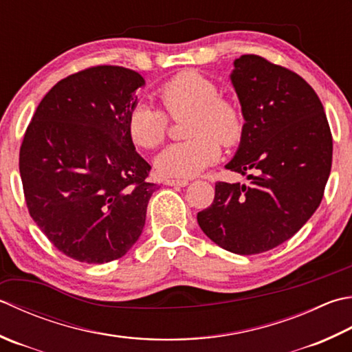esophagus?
I'll list each match as a JSON object with an SVG mask.
<instances>
[{"instance_id": "obj_1", "label": "esophagus", "mask_w": 352, "mask_h": 352, "mask_svg": "<svg viewBox=\"0 0 352 352\" xmlns=\"http://www.w3.org/2000/svg\"><path fill=\"white\" fill-rule=\"evenodd\" d=\"M164 184H168V186H182V188H184V186H188L189 184V180H174V178H172V180H166L164 182Z\"/></svg>"}]
</instances>
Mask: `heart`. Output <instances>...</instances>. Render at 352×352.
Segmentation results:
<instances>
[{
  "label": "heart",
  "instance_id": "b5f03b06",
  "mask_svg": "<svg viewBox=\"0 0 352 352\" xmlns=\"http://www.w3.org/2000/svg\"><path fill=\"white\" fill-rule=\"evenodd\" d=\"M157 98L164 111L149 103H137L128 114L131 140L143 149H154L166 140L168 114L172 120L189 116V140L170 144L155 158L163 177H194L218 162L224 146L236 144L244 134L245 117L236 100L219 93L218 84L197 70H184L158 87Z\"/></svg>",
  "mask_w": 352,
  "mask_h": 352
}]
</instances>
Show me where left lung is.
<instances>
[{
  "label": "left lung",
  "instance_id": "8db88e82",
  "mask_svg": "<svg viewBox=\"0 0 352 352\" xmlns=\"http://www.w3.org/2000/svg\"><path fill=\"white\" fill-rule=\"evenodd\" d=\"M230 79L245 128L226 168L252 172V184L218 182L213 203L197 221L224 250L256 254L290 239L319 208L333 135L318 94L288 68L243 54Z\"/></svg>",
  "mask_w": 352,
  "mask_h": 352
}]
</instances>
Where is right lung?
I'll use <instances>...</instances> for the list:
<instances>
[{
	"instance_id": "obj_1",
	"label": "right lung",
	"mask_w": 352,
	"mask_h": 352,
	"mask_svg": "<svg viewBox=\"0 0 352 352\" xmlns=\"http://www.w3.org/2000/svg\"><path fill=\"white\" fill-rule=\"evenodd\" d=\"M142 76L98 65L59 80L34 111L19 149L30 217L48 241L79 263L119 259L142 235L149 163L134 148L128 114Z\"/></svg>"
}]
</instances>
